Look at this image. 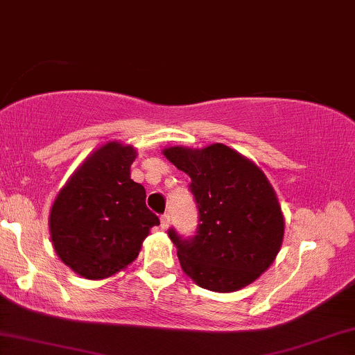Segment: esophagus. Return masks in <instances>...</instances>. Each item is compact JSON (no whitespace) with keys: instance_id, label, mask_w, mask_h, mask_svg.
Wrapping results in <instances>:
<instances>
[{"instance_id":"1","label":"esophagus","mask_w":355,"mask_h":355,"mask_svg":"<svg viewBox=\"0 0 355 355\" xmlns=\"http://www.w3.org/2000/svg\"><path fill=\"white\" fill-rule=\"evenodd\" d=\"M160 225H162V229L164 230H166L170 227V215L168 214H164L160 217Z\"/></svg>"}]
</instances>
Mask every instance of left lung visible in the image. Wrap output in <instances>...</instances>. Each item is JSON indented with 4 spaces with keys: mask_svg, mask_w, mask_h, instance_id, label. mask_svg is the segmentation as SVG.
<instances>
[{
    "mask_svg": "<svg viewBox=\"0 0 355 355\" xmlns=\"http://www.w3.org/2000/svg\"><path fill=\"white\" fill-rule=\"evenodd\" d=\"M190 177L198 207L197 235L168 237L187 275L211 292H235L267 270L284 240V215L266 173L227 145L164 150Z\"/></svg>",
    "mask_w": 355,
    "mask_h": 355,
    "instance_id": "left-lung-1",
    "label": "left lung"
}]
</instances>
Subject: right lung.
I'll return each mask as SVG.
<instances>
[{"mask_svg":"<svg viewBox=\"0 0 355 355\" xmlns=\"http://www.w3.org/2000/svg\"><path fill=\"white\" fill-rule=\"evenodd\" d=\"M135 158L133 146L108 141L85 158L53 202V247L85 279H107L126 268L160 223L146 209L144 185L130 178Z\"/></svg>","mask_w":355,"mask_h":355,"instance_id":"obj_1","label":"right lung"}]
</instances>
